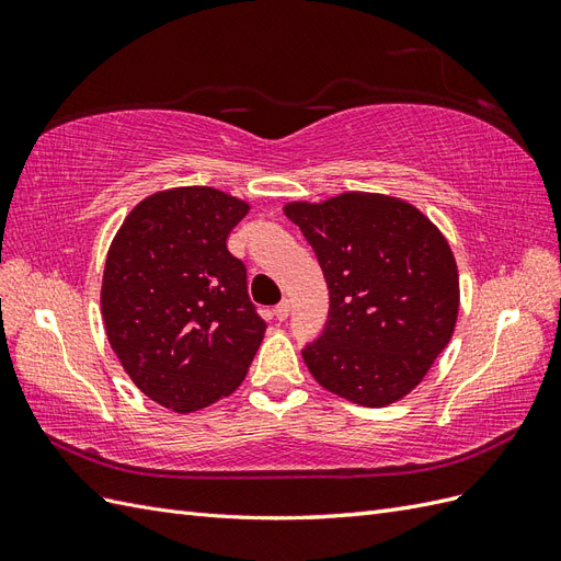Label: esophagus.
I'll return each mask as SVG.
<instances>
[{
	"label": "esophagus",
	"mask_w": 561,
	"mask_h": 561,
	"mask_svg": "<svg viewBox=\"0 0 561 561\" xmlns=\"http://www.w3.org/2000/svg\"><path fill=\"white\" fill-rule=\"evenodd\" d=\"M274 316H276L278 320H285L287 316H290V301H287V299H283V301L278 304V307L274 309Z\"/></svg>",
	"instance_id": "obj_1"
}]
</instances>
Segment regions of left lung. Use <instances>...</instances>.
Segmentation results:
<instances>
[{"mask_svg":"<svg viewBox=\"0 0 561 561\" xmlns=\"http://www.w3.org/2000/svg\"><path fill=\"white\" fill-rule=\"evenodd\" d=\"M285 215L330 290L325 328L301 348L313 379L355 404L400 400L456 325L458 271L445 236L410 203L381 194L290 203Z\"/></svg>","mask_w":561,"mask_h":561,"instance_id":"left-lung-1","label":"left lung"}]
</instances>
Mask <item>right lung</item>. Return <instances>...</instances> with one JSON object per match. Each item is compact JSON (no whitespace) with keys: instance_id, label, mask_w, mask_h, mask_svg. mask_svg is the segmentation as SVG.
<instances>
[{"instance_id":"add662e5","label":"right lung","mask_w":561,"mask_h":561,"mask_svg":"<svg viewBox=\"0 0 561 561\" xmlns=\"http://www.w3.org/2000/svg\"><path fill=\"white\" fill-rule=\"evenodd\" d=\"M245 215L213 186H178L138 203L110 245L107 339L135 386L173 412L229 396L264 339L248 268L227 248Z\"/></svg>"}]
</instances>
